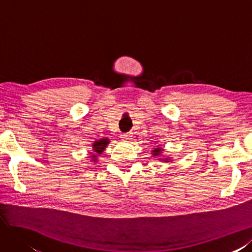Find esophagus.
<instances>
[{"mask_svg": "<svg viewBox=\"0 0 252 252\" xmlns=\"http://www.w3.org/2000/svg\"><path fill=\"white\" fill-rule=\"evenodd\" d=\"M130 137H131V134H130V133H124V134H121V138L124 139V140H128V139H130Z\"/></svg>", "mask_w": 252, "mask_h": 252, "instance_id": "obj_1", "label": "esophagus"}]
</instances>
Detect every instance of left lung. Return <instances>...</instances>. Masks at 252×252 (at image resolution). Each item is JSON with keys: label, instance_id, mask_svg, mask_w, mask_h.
<instances>
[{"label": "left lung", "instance_id": "8db88e82", "mask_svg": "<svg viewBox=\"0 0 252 252\" xmlns=\"http://www.w3.org/2000/svg\"><path fill=\"white\" fill-rule=\"evenodd\" d=\"M162 149L160 148V147H157V148H155L153 151H152V155L153 156H159L161 153H162ZM163 161H166V162H169L170 161V158H164L163 159Z\"/></svg>", "mask_w": 252, "mask_h": 252}]
</instances>
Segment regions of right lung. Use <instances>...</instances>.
Returning a JSON list of instances; mask_svg holds the SVG:
<instances>
[{"instance_id":"right-lung-1","label":"right lung","mask_w":252,"mask_h":252,"mask_svg":"<svg viewBox=\"0 0 252 252\" xmlns=\"http://www.w3.org/2000/svg\"><path fill=\"white\" fill-rule=\"evenodd\" d=\"M110 143V140L107 138H102V139H99L97 141H94L93 143V153H91V157H92V160L93 161H97V157L99 155H101L102 152L104 151V149L106 148V146Z\"/></svg>"}]
</instances>
